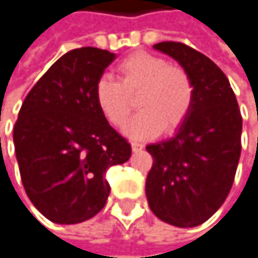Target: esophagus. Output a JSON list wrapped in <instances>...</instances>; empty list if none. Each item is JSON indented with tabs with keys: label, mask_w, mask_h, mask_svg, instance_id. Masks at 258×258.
<instances>
[{
	"label": "esophagus",
	"mask_w": 258,
	"mask_h": 258,
	"mask_svg": "<svg viewBox=\"0 0 258 258\" xmlns=\"http://www.w3.org/2000/svg\"><path fill=\"white\" fill-rule=\"evenodd\" d=\"M142 148H144V144H139V142H133V144H132V150H133L135 153L141 151Z\"/></svg>",
	"instance_id": "34e87169"
}]
</instances>
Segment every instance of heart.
<instances>
[{
    "label": "heart",
    "instance_id": "b5f03b06",
    "mask_svg": "<svg viewBox=\"0 0 258 258\" xmlns=\"http://www.w3.org/2000/svg\"><path fill=\"white\" fill-rule=\"evenodd\" d=\"M119 82L101 76L95 85V99L104 117L114 126H122L133 108L132 96L138 95L141 110L125 126L132 139L153 138L173 132L186 119L192 101L194 84L188 72L167 64L153 53L138 51L122 59L117 67Z\"/></svg>",
    "mask_w": 258,
    "mask_h": 258
}]
</instances>
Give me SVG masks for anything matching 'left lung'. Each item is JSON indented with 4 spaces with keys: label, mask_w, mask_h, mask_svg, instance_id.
Returning a JSON list of instances; mask_svg holds the SVG:
<instances>
[{
    "label": "left lung",
    "mask_w": 258,
    "mask_h": 258,
    "mask_svg": "<svg viewBox=\"0 0 258 258\" xmlns=\"http://www.w3.org/2000/svg\"><path fill=\"white\" fill-rule=\"evenodd\" d=\"M188 72L194 101L176 133L147 145L153 167L145 192L150 210L179 228L207 222L225 202L242 151V114L225 73L200 51L182 42H159Z\"/></svg>",
    "instance_id": "obj_1"
}]
</instances>
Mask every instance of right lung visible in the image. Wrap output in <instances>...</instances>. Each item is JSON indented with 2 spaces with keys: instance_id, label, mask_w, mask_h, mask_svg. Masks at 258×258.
Segmentation results:
<instances>
[{
  "instance_id": "add662e5",
  "label": "right lung",
  "mask_w": 258,
  "mask_h": 258,
  "mask_svg": "<svg viewBox=\"0 0 258 258\" xmlns=\"http://www.w3.org/2000/svg\"><path fill=\"white\" fill-rule=\"evenodd\" d=\"M114 59L96 47L67 51L35 84L18 114L13 144L24 189L54 223L96 216L110 194L105 171L132 156L95 99V85Z\"/></svg>"
}]
</instances>
